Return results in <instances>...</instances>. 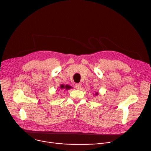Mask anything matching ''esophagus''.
<instances>
[{"label":"esophagus","instance_id":"34e87169","mask_svg":"<svg viewBox=\"0 0 151 151\" xmlns=\"http://www.w3.org/2000/svg\"><path fill=\"white\" fill-rule=\"evenodd\" d=\"M75 87L77 89H80L81 88V83H77L75 84Z\"/></svg>","mask_w":151,"mask_h":151}]
</instances>
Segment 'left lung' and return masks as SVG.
<instances>
[{"mask_svg": "<svg viewBox=\"0 0 151 151\" xmlns=\"http://www.w3.org/2000/svg\"><path fill=\"white\" fill-rule=\"evenodd\" d=\"M97 94H98V93H96V95H97Z\"/></svg>", "mask_w": 151, "mask_h": 151, "instance_id": "1", "label": "left lung"}]
</instances>
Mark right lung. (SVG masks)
I'll return each mask as SVG.
<instances>
[{"label": "right lung", "mask_w": 151, "mask_h": 151, "mask_svg": "<svg viewBox=\"0 0 151 151\" xmlns=\"http://www.w3.org/2000/svg\"><path fill=\"white\" fill-rule=\"evenodd\" d=\"M60 88H61V89H64V90H68V89H70V88H71V86H70L68 85H66V86H64L63 84L61 85V86H60Z\"/></svg>", "instance_id": "obj_1"}]
</instances>
